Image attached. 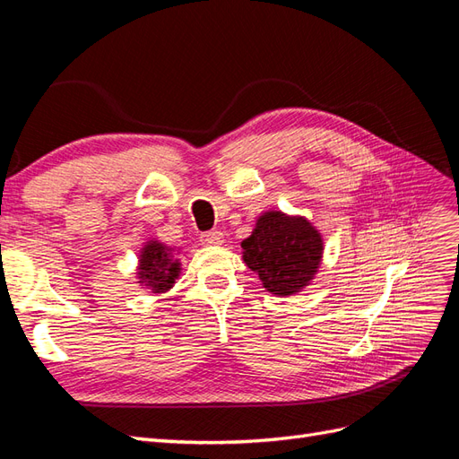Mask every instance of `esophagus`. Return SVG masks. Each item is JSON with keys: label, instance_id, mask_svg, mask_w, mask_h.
I'll return each mask as SVG.
<instances>
[{"label": "esophagus", "instance_id": "esophagus-1", "mask_svg": "<svg viewBox=\"0 0 459 459\" xmlns=\"http://www.w3.org/2000/svg\"><path fill=\"white\" fill-rule=\"evenodd\" d=\"M201 241H203L204 245H220L221 241H224V233L218 231V230H214V231H206V233H203Z\"/></svg>", "mask_w": 459, "mask_h": 459}]
</instances>
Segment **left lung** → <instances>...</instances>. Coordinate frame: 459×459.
<instances>
[{"label": "left lung", "mask_w": 459, "mask_h": 459, "mask_svg": "<svg viewBox=\"0 0 459 459\" xmlns=\"http://www.w3.org/2000/svg\"><path fill=\"white\" fill-rule=\"evenodd\" d=\"M243 260L264 289L277 297L297 295L310 285L324 256V239L304 216L268 211L241 243Z\"/></svg>", "instance_id": "obj_1"}]
</instances>
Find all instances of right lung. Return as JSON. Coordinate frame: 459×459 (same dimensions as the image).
I'll return each instance as SVG.
<instances>
[{
	"mask_svg": "<svg viewBox=\"0 0 459 459\" xmlns=\"http://www.w3.org/2000/svg\"><path fill=\"white\" fill-rule=\"evenodd\" d=\"M182 273V264L174 258V248L157 239H149L140 251L137 264V283L151 289V293L160 295L170 290Z\"/></svg>",
	"mask_w": 459,
	"mask_h": 459,
	"instance_id": "obj_1",
	"label": "right lung"
}]
</instances>
